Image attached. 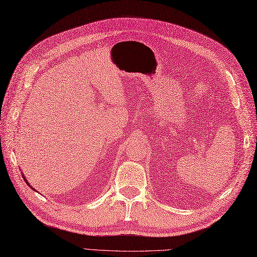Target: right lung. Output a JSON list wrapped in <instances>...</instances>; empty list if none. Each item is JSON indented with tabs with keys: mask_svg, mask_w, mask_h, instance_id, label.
Returning <instances> with one entry per match:
<instances>
[{
	"mask_svg": "<svg viewBox=\"0 0 257 257\" xmlns=\"http://www.w3.org/2000/svg\"><path fill=\"white\" fill-rule=\"evenodd\" d=\"M24 180H25V182H26V183H27V184L29 185V182H28V181L26 180V178H25V177H24ZM29 186H30V185H29ZM30 189H33V190L35 191V189H34V187H33V186H30Z\"/></svg>",
	"mask_w": 257,
	"mask_h": 257,
	"instance_id": "obj_1",
	"label": "right lung"
}]
</instances>
